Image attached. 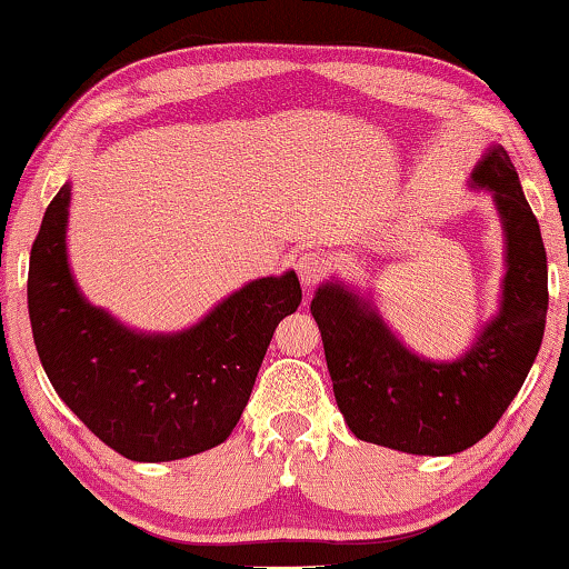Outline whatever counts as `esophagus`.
I'll return each mask as SVG.
<instances>
[{
	"instance_id": "1",
	"label": "esophagus",
	"mask_w": 569,
	"mask_h": 569,
	"mask_svg": "<svg viewBox=\"0 0 569 569\" xmlns=\"http://www.w3.org/2000/svg\"><path fill=\"white\" fill-rule=\"evenodd\" d=\"M326 271H328V261L323 253L308 251L298 259V277L305 287H316L318 282H323Z\"/></svg>"
}]
</instances>
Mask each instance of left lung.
Masks as SVG:
<instances>
[{"mask_svg":"<svg viewBox=\"0 0 569 569\" xmlns=\"http://www.w3.org/2000/svg\"><path fill=\"white\" fill-rule=\"evenodd\" d=\"M472 179L496 194L508 274L500 316L462 359H418L341 284H323L312 298L336 402L361 441L428 457L465 451L496 428L537 359L549 305L539 220L506 148H492Z\"/></svg>","mask_w":569,"mask_h":569,"instance_id":"obj_1","label":"left lung"}]
</instances>
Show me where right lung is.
<instances>
[{
    "label": "right lung",
    "instance_id": "obj_1",
    "mask_svg": "<svg viewBox=\"0 0 569 569\" xmlns=\"http://www.w3.org/2000/svg\"><path fill=\"white\" fill-rule=\"evenodd\" d=\"M69 187L32 241L28 308L59 398L133 462H171L223 443L241 418L279 320L298 310L295 271L246 284L177 336L130 333L84 302L66 264Z\"/></svg>",
    "mask_w": 569,
    "mask_h": 569
}]
</instances>
